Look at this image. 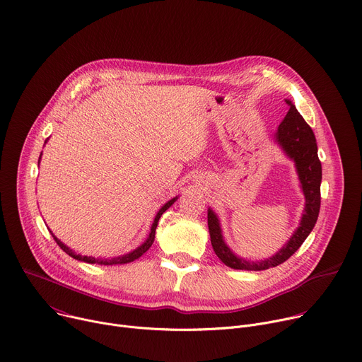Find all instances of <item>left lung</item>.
Instances as JSON below:
<instances>
[{
    "instance_id": "left-lung-1",
    "label": "left lung",
    "mask_w": 362,
    "mask_h": 362,
    "mask_svg": "<svg viewBox=\"0 0 362 362\" xmlns=\"http://www.w3.org/2000/svg\"><path fill=\"white\" fill-rule=\"evenodd\" d=\"M288 112L277 127L273 136L274 143L281 148L284 156L294 163L296 173L300 183V190L305 196V208L300 216L299 226L294 229L287 243L272 257L251 261L237 255L225 243L219 216L212 208H208V226L211 244L218 258L225 266L235 270L259 272L276 267L287 258H290L305 240L312 233L317 221L320 209V182H322V164L317 157V144L312 128L296 110L290 100H286Z\"/></svg>"
}]
</instances>
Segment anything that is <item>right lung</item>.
<instances>
[{"label":"right lung","mask_w":362,"mask_h":362,"mask_svg":"<svg viewBox=\"0 0 362 362\" xmlns=\"http://www.w3.org/2000/svg\"><path fill=\"white\" fill-rule=\"evenodd\" d=\"M49 141V139L45 141V144ZM40 160H42V154H40V157H39V164H40ZM179 199V194L177 196H175V198H172L170 201H168L166 204H164L160 209H158V212L156 214V216H154V221H153V223H151V228H150V233H148V235H147V238L144 240V243L143 244H140L137 248H134L133 251H129V252H125V254H122V255H117V257H92V255H82V254H79V252H76L75 250H72L71 247H68L66 244H63L52 231V235H53V238H54V241L57 243V245L66 252L68 255H71L72 258H75V259H78V261H83V262H88V264H100V266H117V264H127V262H131V261H134V259H137V258H140L146 251H148V248L153 245V243H154V238H156V228H157V223H158V219H160V216L166 212L176 201Z\"/></svg>","instance_id":"1"}]
</instances>
